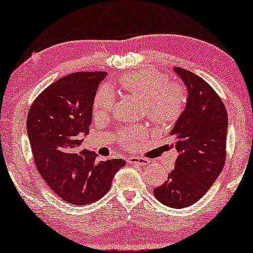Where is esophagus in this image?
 <instances>
[{
  "mask_svg": "<svg viewBox=\"0 0 253 253\" xmlns=\"http://www.w3.org/2000/svg\"><path fill=\"white\" fill-rule=\"evenodd\" d=\"M126 161H127V163H130V164H137V165H141V166H145L149 163L148 159L143 158V157H129Z\"/></svg>",
  "mask_w": 253,
  "mask_h": 253,
  "instance_id": "34e87169",
  "label": "esophagus"
}]
</instances>
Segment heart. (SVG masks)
Here are the masks:
<instances>
[{
	"instance_id": "1",
	"label": "heart",
	"mask_w": 253,
	"mask_h": 253,
	"mask_svg": "<svg viewBox=\"0 0 253 253\" xmlns=\"http://www.w3.org/2000/svg\"><path fill=\"white\" fill-rule=\"evenodd\" d=\"M119 84L124 91L143 99L142 112L151 122L158 126H167L175 123L183 113L186 94L184 88L176 84H169L164 73L155 70L126 73L120 77ZM115 97L108 86L97 91L94 99V113L104 116L113 108ZM142 130L139 127L124 130L119 140L124 146H132Z\"/></svg>"
}]
</instances>
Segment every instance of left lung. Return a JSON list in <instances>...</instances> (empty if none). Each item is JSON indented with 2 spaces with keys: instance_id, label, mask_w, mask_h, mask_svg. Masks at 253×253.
I'll return each mask as SVG.
<instances>
[{
  "instance_id": "8db88e82",
  "label": "left lung",
  "mask_w": 253,
  "mask_h": 253,
  "mask_svg": "<svg viewBox=\"0 0 253 253\" xmlns=\"http://www.w3.org/2000/svg\"><path fill=\"white\" fill-rule=\"evenodd\" d=\"M174 71L188 89V99L169 133L178 153L175 167L154 196L163 205L181 209L200 200L223 169L228 119L211 84L185 69Z\"/></svg>"
}]
</instances>
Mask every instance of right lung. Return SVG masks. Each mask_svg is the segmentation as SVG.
I'll list each match as a JSON object with an SVG mask.
<instances>
[{
	"mask_svg": "<svg viewBox=\"0 0 253 253\" xmlns=\"http://www.w3.org/2000/svg\"><path fill=\"white\" fill-rule=\"evenodd\" d=\"M107 72H76L42 90L30 107L27 132L42 177L61 199L84 206L107 193L123 159L97 161V154L80 149L89 133L92 104Z\"/></svg>",
	"mask_w": 253,
	"mask_h": 253,
	"instance_id": "add662e5",
	"label": "right lung"
}]
</instances>
